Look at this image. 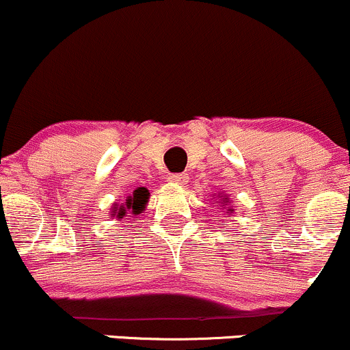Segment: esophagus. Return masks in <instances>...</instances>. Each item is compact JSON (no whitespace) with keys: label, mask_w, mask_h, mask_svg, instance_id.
<instances>
[{"label":"esophagus","mask_w":350,"mask_h":350,"mask_svg":"<svg viewBox=\"0 0 350 350\" xmlns=\"http://www.w3.org/2000/svg\"><path fill=\"white\" fill-rule=\"evenodd\" d=\"M167 179L171 183H174V185H186V183H187V176L186 174H171Z\"/></svg>","instance_id":"1"}]
</instances>
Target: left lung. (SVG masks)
<instances>
[{"instance_id":"left-lung-1","label":"left lung","mask_w":350,"mask_h":350,"mask_svg":"<svg viewBox=\"0 0 350 350\" xmlns=\"http://www.w3.org/2000/svg\"><path fill=\"white\" fill-rule=\"evenodd\" d=\"M211 196H216V203H213V204H219V208L221 209H224V213L223 215H228V218H233L234 216V213H237V209H234V206H233V200H230V196H228V194H224L223 191H219L218 194H211Z\"/></svg>"}]
</instances>
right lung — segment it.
<instances>
[{"mask_svg":"<svg viewBox=\"0 0 350 350\" xmlns=\"http://www.w3.org/2000/svg\"><path fill=\"white\" fill-rule=\"evenodd\" d=\"M150 193L147 187H137L134 189V193L131 196H127L126 201H113L110 213H112V218L120 219L126 218L127 215H132V218H137L141 213H144L147 203H149Z\"/></svg>","mask_w":350,"mask_h":350,"instance_id":"obj_1","label":"right lung"}]
</instances>
